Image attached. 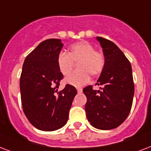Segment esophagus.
<instances>
[{"label":"esophagus","mask_w":151,"mask_h":151,"mask_svg":"<svg viewBox=\"0 0 151 151\" xmlns=\"http://www.w3.org/2000/svg\"><path fill=\"white\" fill-rule=\"evenodd\" d=\"M77 90H78V93H82V88H77Z\"/></svg>","instance_id":"esophagus-1"}]
</instances>
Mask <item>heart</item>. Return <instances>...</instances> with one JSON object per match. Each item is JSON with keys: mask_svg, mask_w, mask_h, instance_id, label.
Listing matches in <instances>:
<instances>
[{"mask_svg": "<svg viewBox=\"0 0 151 151\" xmlns=\"http://www.w3.org/2000/svg\"><path fill=\"white\" fill-rule=\"evenodd\" d=\"M78 63V70L65 79L66 84L82 86L90 81L92 76H98L105 65V57L101 50H95L94 46L87 41H81L71 45L68 53L61 51L57 57L58 70L64 76L68 75Z\"/></svg>", "mask_w": 151, "mask_h": 151, "instance_id": "obj_1", "label": "heart"}]
</instances>
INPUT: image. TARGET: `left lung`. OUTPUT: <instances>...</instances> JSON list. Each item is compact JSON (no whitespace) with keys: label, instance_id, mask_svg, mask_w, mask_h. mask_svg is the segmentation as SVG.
Here are the masks:
<instances>
[{"label":"left lung","instance_id":"1","mask_svg":"<svg viewBox=\"0 0 151 151\" xmlns=\"http://www.w3.org/2000/svg\"><path fill=\"white\" fill-rule=\"evenodd\" d=\"M103 48L105 65L96 85L86 86V116L92 126L101 130L119 127L127 119L132 106L134 86L132 65L122 50L110 40L96 37Z\"/></svg>","mask_w":151,"mask_h":151}]
</instances>
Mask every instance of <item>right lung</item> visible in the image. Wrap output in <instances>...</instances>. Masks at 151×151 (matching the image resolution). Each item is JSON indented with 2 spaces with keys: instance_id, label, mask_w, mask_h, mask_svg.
<instances>
[{
  "instance_id": "add662e5",
  "label": "right lung",
  "mask_w": 151,
  "mask_h": 151,
  "mask_svg": "<svg viewBox=\"0 0 151 151\" xmlns=\"http://www.w3.org/2000/svg\"><path fill=\"white\" fill-rule=\"evenodd\" d=\"M63 44L60 40L49 39L40 42L25 58L19 79L23 110L31 124L45 132L63 127L77 89L65 85L58 91L63 74L57 65L58 55Z\"/></svg>"
}]
</instances>
